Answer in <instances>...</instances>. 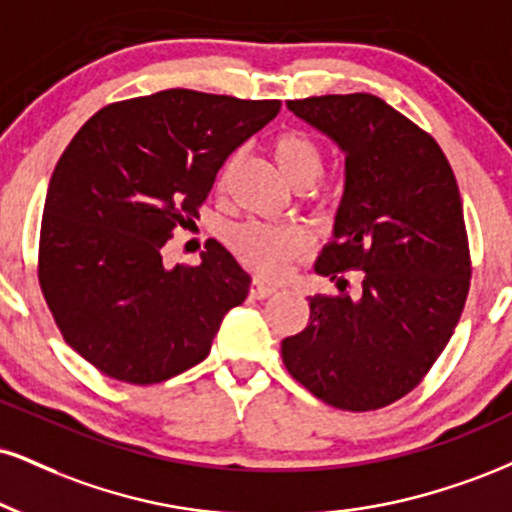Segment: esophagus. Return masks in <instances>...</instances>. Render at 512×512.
<instances>
[{"label":"esophagus","mask_w":512,"mask_h":512,"mask_svg":"<svg viewBox=\"0 0 512 512\" xmlns=\"http://www.w3.org/2000/svg\"><path fill=\"white\" fill-rule=\"evenodd\" d=\"M276 291H279V288L276 286H272V283H262V281H255L250 286V295L255 300H264V298H269V295H274Z\"/></svg>","instance_id":"1"}]
</instances>
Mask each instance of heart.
Instances as JSON below:
<instances>
[{"instance_id":"b5f03b06","label":"heart","mask_w":512,"mask_h":512,"mask_svg":"<svg viewBox=\"0 0 512 512\" xmlns=\"http://www.w3.org/2000/svg\"><path fill=\"white\" fill-rule=\"evenodd\" d=\"M272 155L281 174L295 188L315 183L324 169V152L307 133L283 131L272 143ZM326 200L329 193H319ZM229 245L245 267L260 276H281L298 255L310 248V236L305 229L293 224H264L248 221L229 233Z\"/></svg>"}]
</instances>
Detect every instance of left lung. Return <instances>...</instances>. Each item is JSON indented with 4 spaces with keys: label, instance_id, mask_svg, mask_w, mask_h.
I'll return each instance as SVG.
<instances>
[{
    "label": "left lung",
    "instance_id": "8db88e82",
    "mask_svg": "<svg viewBox=\"0 0 512 512\" xmlns=\"http://www.w3.org/2000/svg\"><path fill=\"white\" fill-rule=\"evenodd\" d=\"M288 109L341 147L346 188L315 264L341 293L310 298V324L283 338V365L326 405L386 408L432 369L465 307L458 183L432 135L379 97H305ZM348 268L363 272L357 294L345 291Z\"/></svg>",
    "mask_w": 512,
    "mask_h": 512
}]
</instances>
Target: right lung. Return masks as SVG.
Listing matches in <instances>:
<instances>
[{
    "mask_svg": "<svg viewBox=\"0 0 512 512\" xmlns=\"http://www.w3.org/2000/svg\"><path fill=\"white\" fill-rule=\"evenodd\" d=\"M279 109L174 88L109 104L73 135L47 188L38 276L64 341L102 374L145 386L186 372L248 298L217 240L197 267L166 269L162 248Z\"/></svg>",
    "mask_w": 512,
    "mask_h": 512,
    "instance_id": "1",
    "label": "right lung"
}]
</instances>
